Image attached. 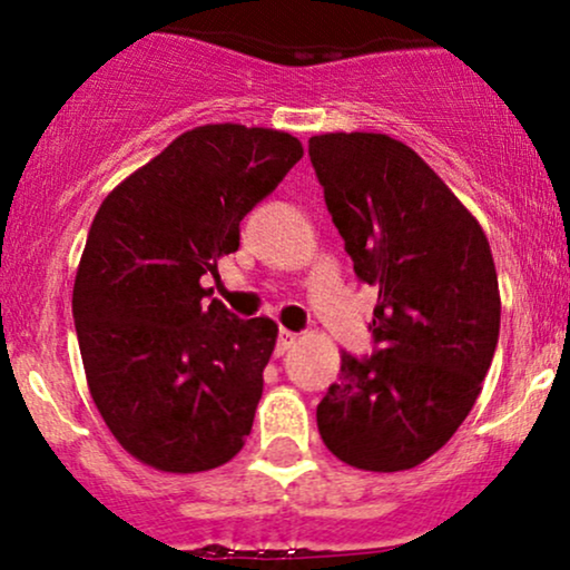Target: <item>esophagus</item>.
I'll return each instance as SVG.
<instances>
[{
  "instance_id": "34e87169",
  "label": "esophagus",
  "mask_w": 570,
  "mask_h": 570,
  "mask_svg": "<svg viewBox=\"0 0 570 570\" xmlns=\"http://www.w3.org/2000/svg\"><path fill=\"white\" fill-rule=\"evenodd\" d=\"M297 340H299V335H297V332H289V330H281V332H278V343H276V351H278V353L289 351V348H292V345H297Z\"/></svg>"
}]
</instances>
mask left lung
Listing matches in <instances>:
<instances>
[{
  "label": "left lung",
  "instance_id": "obj_1",
  "mask_svg": "<svg viewBox=\"0 0 570 570\" xmlns=\"http://www.w3.org/2000/svg\"><path fill=\"white\" fill-rule=\"evenodd\" d=\"M353 271L377 286L372 356L343 353L318 434L348 466L404 472L434 455L482 391L501 326L488 238L407 144L385 134L307 141Z\"/></svg>",
  "mask_w": 570,
  "mask_h": 570
}]
</instances>
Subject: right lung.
<instances>
[{"label":"right lung","instance_id":"add662e5","mask_svg":"<svg viewBox=\"0 0 570 570\" xmlns=\"http://www.w3.org/2000/svg\"><path fill=\"white\" fill-rule=\"evenodd\" d=\"M299 158L281 130L200 126L98 208L71 313L90 396L147 466L208 472L244 448L278 326L206 305L200 278L238 252L240 219Z\"/></svg>","mask_w":570,"mask_h":570}]
</instances>
